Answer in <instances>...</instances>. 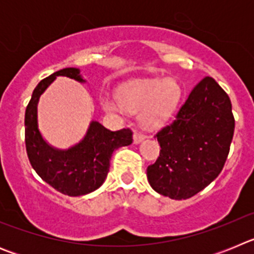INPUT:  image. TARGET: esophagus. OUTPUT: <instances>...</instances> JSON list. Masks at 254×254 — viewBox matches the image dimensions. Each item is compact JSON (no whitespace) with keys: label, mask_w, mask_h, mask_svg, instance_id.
<instances>
[{"label":"esophagus","mask_w":254,"mask_h":254,"mask_svg":"<svg viewBox=\"0 0 254 254\" xmlns=\"http://www.w3.org/2000/svg\"><path fill=\"white\" fill-rule=\"evenodd\" d=\"M143 140H145V136H143L142 133H137V132H136V133L133 134V143H140L142 142Z\"/></svg>","instance_id":"obj_1"}]
</instances>
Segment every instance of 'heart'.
Segmentation results:
<instances>
[{
    "mask_svg": "<svg viewBox=\"0 0 254 254\" xmlns=\"http://www.w3.org/2000/svg\"><path fill=\"white\" fill-rule=\"evenodd\" d=\"M182 87L176 80H150L132 82L118 90V98L104 95V111L122 114L126 111L140 112V121L146 127H158L167 122L178 108Z\"/></svg>",
    "mask_w": 254,
    "mask_h": 254,
    "instance_id": "1",
    "label": "heart"
}]
</instances>
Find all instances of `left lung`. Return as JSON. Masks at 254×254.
Segmentation results:
<instances>
[{"label":"left lung","instance_id":"8db88e82","mask_svg":"<svg viewBox=\"0 0 254 254\" xmlns=\"http://www.w3.org/2000/svg\"><path fill=\"white\" fill-rule=\"evenodd\" d=\"M228 94L212 77L193 87L176 120L155 137L160 155L147 167L152 190L173 199H186L207 187L223 170L234 134Z\"/></svg>","mask_w":254,"mask_h":254}]
</instances>
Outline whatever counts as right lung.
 Returning <instances> with one entry per match:
<instances>
[{
    "label": "right lung",
    "mask_w": 254,
    "mask_h": 254,
    "mask_svg": "<svg viewBox=\"0 0 254 254\" xmlns=\"http://www.w3.org/2000/svg\"><path fill=\"white\" fill-rule=\"evenodd\" d=\"M58 76L85 84L76 67H67L42 80L33 91L25 112L26 152L33 169L49 186L67 196H84L104 183L114 150L132 143L128 128L109 131L98 121H91L85 136L68 149H58L47 142L38 125L40 95Z\"/></svg>",
    "instance_id": "obj_1"
}]
</instances>
